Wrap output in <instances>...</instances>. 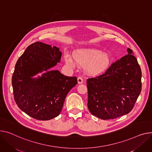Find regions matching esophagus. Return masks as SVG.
<instances>
[{"label": "esophagus", "mask_w": 152, "mask_h": 152, "mask_svg": "<svg viewBox=\"0 0 152 152\" xmlns=\"http://www.w3.org/2000/svg\"><path fill=\"white\" fill-rule=\"evenodd\" d=\"M77 83L78 84H82L83 83V79L80 77H77Z\"/></svg>", "instance_id": "esophagus-1"}]
</instances>
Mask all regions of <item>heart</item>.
Returning <instances> with one entry per match:
<instances>
[{
  "label": "heart",
  "instance_id": "obj_1",
  "mask_svg": "<svg viewBox=\"0 0 152 152\" xmlns=\"http://www.w3.org/2000/svg\"><path fill=\"white\" fill-rule=\"evenodd\" d=\"M73 57L74 59L69 54H65V63L71 67L75 66L76 64L83 66L85 72L89 75L102 73L111 63V58L107 53L95 49H77L73 53Z\"/></svg>",
  "mask_w": 152,
  "mask_h": 152
}]
</instances>
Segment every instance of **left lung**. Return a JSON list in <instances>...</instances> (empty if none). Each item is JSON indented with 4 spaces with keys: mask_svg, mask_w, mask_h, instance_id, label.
<instances>
[{
    "mask_svg": "<svg viewBox=\"0 0 152 152\" xmlns=\"http://www.w3.org/2000/svg\"><path fill=\"white\" fill-rule=\"evenodd\" d=\"M118 59L96 77L87 80L88 108L92 115L103 120L128 114L140 95L141 69L132 50Z\"/></svg>",
    "mask_w": 152,
    "mask_h": 152,
    "instance_id": "8db88e82",
    "label": "left lung"
}]
</instances>
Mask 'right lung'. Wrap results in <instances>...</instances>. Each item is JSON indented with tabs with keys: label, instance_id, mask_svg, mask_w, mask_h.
Returning <instances> with one entry per match:
<instances>
[{
	"label": "right lung",
	"instance_id": "obj_1",
	"mask_svg": "<svg viewBox=\"0 0 152 152\" xmlns=\"http://www.w3.org/2000/svg\"><path fill=\"white\" fill-rule=\"evenodd\" d=\"M61 56L58 48L37 42L27 48L16 64L12 76L15 101L34 118L49 120L57 117L68 93L77 84L76 77L49 70L60 62ZM39 73L42 74L35 77Z\"/></svg>",
	"mask_w": 152,
	"mask_h": 152
}]
</instances>
